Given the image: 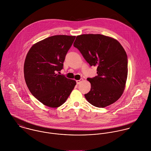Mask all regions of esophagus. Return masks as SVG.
<instances>
[{"instance_id":"34e87169","label":"esophagus","mask_w":151,"mask_h":151,"mask_svg":"<svg viewBox=\"0 0 151 151\" xmlns=\"http://www.w3.org/2000/svg\"><path fill=\"white\" fill-rule=\"evenodd\" d=\"M82 81H83V79H80V80H78V81H76V83L78 84V85H79L81 82H82Z\"/></svg>"}]
</instances>
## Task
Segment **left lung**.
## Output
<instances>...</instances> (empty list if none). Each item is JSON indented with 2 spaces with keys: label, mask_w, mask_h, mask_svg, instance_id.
<instances>
[{
  "label": "left lung",
  "mask_w": 151,
  "mask_h": 151,
  "mask_svg": "<svg viewBox=\"0 0 151 151\" xmlns=\"http://www.w3.org/2000/svg\"><path fill=\"white\" fill-rule=\"evenodd\" d=\"M73 46L90 65L97 66V75L88 78L91 91L85 94L93 106L103 108L122 95L128 74L127 54L116 40L101 34L78 35Z\"/></svg>",
  "instance_id": "left-lung-1"
}]
</instances>
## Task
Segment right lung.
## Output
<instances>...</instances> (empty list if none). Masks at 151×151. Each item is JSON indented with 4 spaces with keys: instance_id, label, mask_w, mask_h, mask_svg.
<instances>
[{
    "instance_id": "add662e5",
    "label": "right lung",
    "mask_w": 151,
    "mask_h": 151,
    "mask_svg": "<svg viewBox=\"0 0 151 151\" xmlns=\"http://www.w3.org/2000/svg\"><path fill=\"white\" fill-rule=\"evenodd\" d=\"M76 36L65 35L48 37L33 45L24 65L26 85L33 96L50 107L63 104L76 83L60 75L66 55Z\"/></svg>"
}]
</instances>
